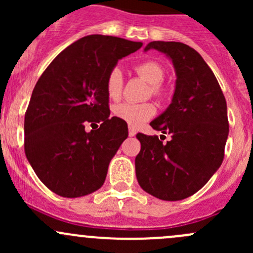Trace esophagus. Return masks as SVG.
Listing matches in <instances>:
<instances>
[{"label": "esophagus", "mask_w": 253, "mask_h": 253, "mask_svg": "<svg viewBox=\"0 0 253 253\" xmlns=\"http://www.w3.org/2000/svg\"><path fill=\"white\" fill-rule=\"evenodd\" d=\"M128 136L129 137H134V136H136V129L132 128V127H128Z\"/></svg>", "instance_id": "obj_1"}]
</instances>
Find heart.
<instances>
[{
    "instance_id": "b5f03b06",
    "label": "heart",
    "mask_w": 253,
    "mask_h": 253,
    "mask_svg": "<svg viewBox=\"0 0 253 253\" xmlns=\"http://www.w3.org/2000/svg\"><path fill=\"white\" fill-rule=\"evenodd\" d=\"M137 75L150 83V93L157 98H163L165 94L163 79L165 77V70L159 62L153 60L143 61L134 67ZM106 93L112 100L121 98L124 89V76L120 68L115 67L109 72L105 82ZM114 115L121 121L126 122L129 127H139L143 122L148 121L155 115V106L152 103H122L114 108Z\"/></svg>"
}]
</instances>
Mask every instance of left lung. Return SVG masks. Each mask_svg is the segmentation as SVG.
<instances>
[{"mask_svg":"<svg viewBox=\"0 0 253 253\" xmlns=\"http://www.w3.org/2000/svg\"><path fill=\"white\" fill-rule=\"evenodd\" d=\"M149 48L171 58L177 78L172 103L150 122L171 139L163 143L158 136L137 134V180L159 200L180 201L200 191L223 163L229 134L225 96L195 48L176 42H152L145 51Z\"/></svg>","mask_w":253,"mask_h":253,"instance_id":"obj_1","label":"left lung"}]
</instances>
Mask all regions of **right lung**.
I'll list each match as a JSON object with an SVG mask.
<instances>
[{
    "label": "right lung",
    "mask_w": 253,
    "mask_h": 253,
    "mask_svg": "<svg viewBox=\"0 0 253 253\" xmlns=\"http://www.w3.org/2000/svg\"><path fill=\"white\" fill-rule=\"evenodd\" d=\"M142 42L88 35L58 53L37 82L24 117V152L38 177L56 195L99 190L109 163L128 136L110 116L105 82L117 61ZM86 123L101 125L90 132Z\"/></svg>",
    "instance_id": "add662e5"
}]
</instances>
